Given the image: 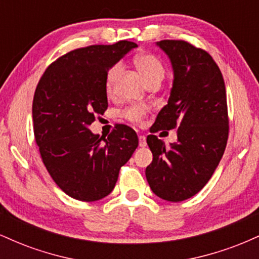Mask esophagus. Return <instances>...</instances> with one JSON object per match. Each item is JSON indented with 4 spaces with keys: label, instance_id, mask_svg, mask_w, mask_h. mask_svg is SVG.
I'll return each mask as SVG.
<instances>
[{
    "label": "esophagus",
    "instance_id": "esophagus-1",
    "mask_svg": "<svg viewBox=\"0 0 259 259\" xmlns=\"http://www.w3.org/2000/svg\"><path fill=\"white\" fill-rule=\"evenodd\" d=\"M147 145V142H146V136H144V135H140L139 136V146L140 147H145Z\"/></svg>",
    "mask_w": 259,
    "mask_h": 259
}]
</instances>
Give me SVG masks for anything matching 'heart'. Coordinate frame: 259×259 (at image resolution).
Wrapping results in <instances>:
<instances>
[{
    "label": "heart",
    "instance_id": "obj_1",
    "mask_svg": "<svg viewBox=\"0 0 259 259\" xmlns=\"http://www.w3.org/2000/svg\"><path fill=\"white\" fill-rule=\"evenodd\" d=\"M136 68L140 72V74L142 75L145 81L147 84L153 81H162V79L164 78L165 74V69L164 65H163L162 62L158 57L152 55V53H141V55L136 56L135 59ZM121 69V64L120 63H115L114 65H112L111 68L108 69V72L106 74V91L108 94H112L113 89H114V84L115 80H117L118 75H119ZM148 112V108L144 105H133L130 107H127L125 111L123 112V115L125 119H127L132 123L135 124H141L144 121L145 117H146Z\"/></svg>",
    "mask_w": 259,
    "mask_h": 259
}]
</instances>
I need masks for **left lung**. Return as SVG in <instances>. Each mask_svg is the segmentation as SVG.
<instances>
[{
  "mask_svg": "<svg viewBox=\"0 0 259 259\" xmlns=\"http://www.w3.org/2000/svg\"><path fill=\"white\" fill-rule=\"evenodd\" d=\"M157 45L170 58L174 81L147 136L153 159L146 179L158 197L180 202L201 191L221 162L229 136L227 91L221 69L204 50L184 40ZM171 128L178 129V141L167 148L154 133Z\"/></svg>",
  "mask_w": 259,
  "mask_h": 259,
  "instance_id": "8db88e82",
  "label": "left lung"
}]
</instances>
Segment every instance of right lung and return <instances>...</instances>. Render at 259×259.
Wrapping results in <instances>:
<instances>
[{
  "label": "right lung",
  "instance_id": "add662e5",
  "mask_svg": "<svg viewBox=\"0 0 259 259\" xmlns=\"http://www.w3.org/2000/svg\"><path fill=\"white\" fill-rule=\"evenodd\" d=\"M136 46L123 40L73 50L50 64L36 86L35 141L53 181L75 200L92 202L111 194L139 145L136 133L124 124L107 139L89 129L108 107L107 72Z\"/></svg>",
  "mask_w": 259,
  "mask_h": 259
}]
</instances>
